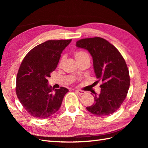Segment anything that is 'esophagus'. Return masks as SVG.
Instances as JSON below:
<instances>
[{
    "mask_svg": "<svg viewBox=\"0 0 148 148\" xmlns=\"http://www.w3.org/2000/svg\"><path fill=\"white\" fill-rule=\"evenodd\" d=\"M76 92L78 94H79V95H83V94L85 93V92H84V91H82V90H76Z\"/></svg>",
    "mask_w": 148,
    "mask_h": 148,
    "instance_id": "esophagus-1",
    "label": "esophagus"
}]
</instances>
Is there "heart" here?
<instances>
[{
  "label": "heart",
  "instance_id": "obj_1",
  "mask_svg": "<svg viewBox=\"0 0 148 148\" xmlns=\"http://www.w3.org/2000/svg\"><path fill=\"white\" fill-rule=\"evenodd\" d=\"M74 56L75 58H76V61H80L81 60H83L84 58H89V56L88 55L87 53L84 51H79L75 53L74 54ZM64 61V57H62L60 60V63H59V65L60 66L62 65L63 62Z\"/></svg>",
  "mask_w": 148,
  "mask_h": 148
}]
</instances>
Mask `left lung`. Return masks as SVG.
Wrapping results in <instances>:
<instances>
[{"label":"left lung","instance_id":"8db88e82","mask_svg":"<svg viewBox=\"0 0 148 148\" xmlns=\"http://www.w3.org/2000/svg\"><path fill=\"white\" fill-rule=\"evenodd\" d=\"M76 46L90 53L95 76L102 81L100 94H95V102L87 107V110L98 116L112 114L123 102L130 86L129 72L123 57L114 46L101 37L81 39Z\"/></svg>","mask_w":148,"mask_h":148}]
</instances>
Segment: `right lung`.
Segmentation results:
<instances>
[{"label": "right lung", "instance_id": "right-lung-1", "mask_svg": "<svg viewBox=\"0 0 148 148\" xmlns=\"http://www.w3.org/2000/svg\"><path fill=\"white\" fill-rule=\"evenodd\" d=\"M71 40H49L40 44L31 49L21 62L16 92L24 109L33 117L46 119L54 114L69 92L64 87L54 90L48 84V78L57 67L61 53Z\"/></svg>", "mask_w": 148, "mask_h": 148}]
</instances>
